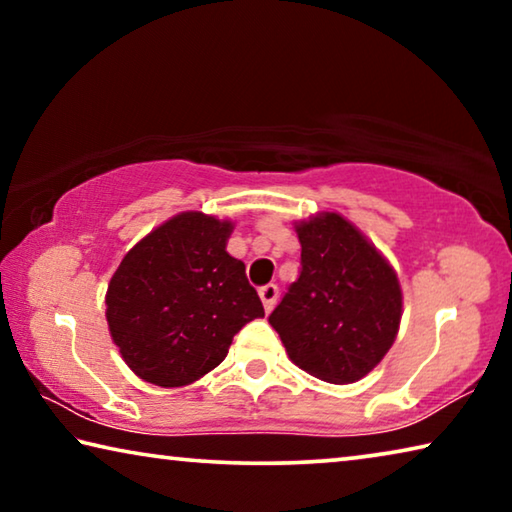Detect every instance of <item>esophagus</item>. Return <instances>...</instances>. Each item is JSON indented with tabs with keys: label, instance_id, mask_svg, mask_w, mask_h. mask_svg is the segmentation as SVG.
Returning a JSON list of instances; mask_svg holds the SVG:
<instances>
[{
	"label": "esophagus",
	"instance_id": "obj_1",
	"mask_svg": "<svg viewBox=\"0 0 512 512\" xmlns=\"http://www.w3.org/2000/svg\"><path fill=\"white\" fill-rule=\"evenodd\" d=\"M259 298H262V305H264L266 314H268V311H271L275 307V302H277V287H275V284H266V287L259 289Z\"/></svg>",
	"mask_w": 512,
	"mask_h": 512
}]
</instances>
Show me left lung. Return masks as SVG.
<instances>
[{"label": "left lung", "instance_id": "8db88e82", "mask_svg": "<svg viewBox=\"0 0 512 512\" xmlns=\"http://www.w3.org/2000/svg\"><path fill=\"white\" fill-rule=\"evenodd\" d=\"M293 228L302 271L268 323L298 368L329 384H354L386 357L400 332V280L339 212H318Z\"/></svg>", "mask_w": 512, "mask_h": 512}]
</instances>
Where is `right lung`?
<instances>
[{"mask_svg":"<svg viewBox=\"0 0 512 512\" xmlns=\"http://www.w3.org/2000/svg\"><path fill=\"white\" fill-rule=\"evenodd\" d=\"M235 223L180 212L128 250L106 291L112 343L149 384L187 386L225 359L264 307L225 246Z\"/></svg>","mask_w":512,"mask_h":512,"instance_id":"right-lung-1","label":"right lung"}]
</instances>
